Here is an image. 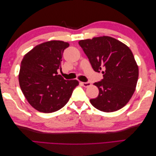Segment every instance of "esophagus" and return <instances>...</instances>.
<instances>
[{"label": "esophagus", "mask_w": 156, "mask_h": 156, "mask_svg": "<svg viewBox=\"0 0 156 156\" xmlns=\"http://www.w3.org/2000/svg\"><path fill=\"white\" fill-rule=\"evenodd\" d=\"M81 83V84L83 86V87H90L91 85V83H90V82H82V83Z\"/></svg>", "instance_id": "34e87169"}]
</instances>
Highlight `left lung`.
<instances>
[{
  "label": "left lung",
  "instance_id": "8db88e82",
  "mask_svg": "<svg viewBox=\"0 0 156 156\" xmlns=\"http://www.w3.org/2000/svg\"><path fill=\"white\" fill-rule=\"evenodd\" d=\"M79 45L96 72L103 79L94 83L98 96L90 100L101 111L110 112L124 107L133 96L139 77V68L130 49L109 36L80 40Z\"/></svg>",
  "mask_w": 156,
  "mask_h": 156
}]
</instances>
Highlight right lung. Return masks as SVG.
I'll use <instances>...</instances> for the list:
<instances>
[{
	"label": "right lung",
	"instance_id": "1",
	"mask_svg": "<svg viewBox=\"0 0 156 156\" xmlns=\"http://www.w3.org/2000/svg\"><path fill=\"white\" fill-rule=\"evenodd\" d=\"M68 42L53 40L36 45L23 57L19 82L25 97L35 109L45 113L57 111L69 101L79 82L66 80L62 69L63 52Z\"/></svg>",
	"mask_w": 156,
	"mask_h": 156
}]
</instances>
